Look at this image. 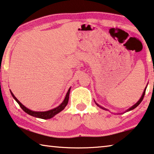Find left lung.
Listing matches in <instances>:
<instances>
[{"label": "left lung", "instance_id": "left-lung-1", "mask_svg": "<svg viewBox=\"0 0 154 154\" xmlns=\"http://www.w3.org/2000/svg\"><path fill=\"white\" fill-rule=\"evenodd\" d=\"M146 88H145V89H144V93H143V95H142V97H141V98H140V100H139V101H138V102H137L136 103V104H135L134 105V106H133L132 107H131L129 109H128V111H131V110H133V109H135V108H136V107H137V106H138V105H139L140 104V103H141V102H142V101H143V98H144V95H145V91H146ZM96 104H97L98 106H100V107L101 108V109H104V110H106V109H104V108H103V107H102V106H99V105H98V104H97V103H96Z\"/></svg>", "mask_w": 154, "mask_h": 154}]
</instances>
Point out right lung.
<instances>
[{
    "label": "right lung",
    "instance_id": "add662e5",
    "mask_svg": "<svg viewBox=\"0 0 154 154\" xmlns=\"http://www.w3.org/2000/svg\"><path fill=\"white\" fill-rule=\"evenodd\" d=\"M70 88H69V90H68L67 94H66V97L65 99H64L63 102L61 103V104L59 105L58 107L55 108L54 109H52V110H50V111H45V112H36V111H31V110H29L28 109H27L26 106H24L21 103H20L19 101H18L17 97H15L14 95V94L11 93V95H12V97L14 98V100L17 101V103L18 104H19L20 107L21 108V109L23 110V111L27 113V114L30 115L32 116H34V117H36V118H41V119H50L52 118V117L54 116L55 115L59 113V112H61L62 110L64 109V108L66 106V105L68 104V100H69V94H70Z\"/></svg>",
    "mask_w": 154,
    "mask_h": 154
}]
</instances>
